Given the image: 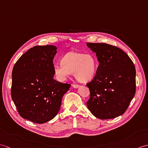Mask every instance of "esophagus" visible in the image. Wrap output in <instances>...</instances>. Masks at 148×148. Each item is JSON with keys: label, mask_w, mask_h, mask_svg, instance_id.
<instances>
[{"label": "esophagus", "mask_w": 148, "mask_h": 148, "mask_svg": "<svg viewBox=\"0 0 148 148\" xmlns=\"http://www.w3.org/2000/svg\"><path fill=\"white\" fill-rule=\"evenodd\" d=\"M73 86L74 88H77L79 86V85H78V84H73Z\"/></svg>", "instance_id": "34e87169"}]
</instances>
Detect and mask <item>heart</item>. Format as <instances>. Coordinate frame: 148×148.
Listing matches in <instances>:
<instances>
[{"instance_id": "b5f03b06", "label": "heart", "mask_w": 148, "mask_h": 148, "mask_svg": "<svg viewBox=\"0 0 148 148\" xmlns=\"http://www.w3.org/2000/svg\"><path fill=\"white\" fill-rule=\"evenodd\" d=\"M96 60L90 54L79 52L67 53L61 60V63L54 66V73L61 81H64L74 73L76 79L81 82L91 80L96 73Z\"/></svg>"}]
</instances>
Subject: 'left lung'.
<instances>
[{"instance_id": "8db88e82", "label": "left lung", "mask_w": 148, "mask_h": 148, "mask_svg": "<svg viewBox=\"0 0 148 148\" xmlns=\"http://www.w3.org/2000/svg\"><path fill=\"white\" fill-rule=\"evenodd\" d=\"M96 53L99 66L86 84L90 97L86 104L97 118L110 119L122 115L136 93V68L122 50L106 43H87Z\"/></svg>"}]
</instances>
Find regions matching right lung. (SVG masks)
Listing matches in <instances>:
<instances>
[{"mask_svg":"<svg viewBox=\"0 0 148 148\" xmlns=\"http://www.w3.org/2000/svg\"><path fill=\"white\" fill-rule=\"evenodd\" d=\"M53 45L35 46L22 55L13 67L11 97L19 115L36 123L53 119L71 84L53 79Z\"/></svg>","mask_w":148,"mask_h":148,"instance_id":"obj_1","label":"right lung"}]
</instances>
